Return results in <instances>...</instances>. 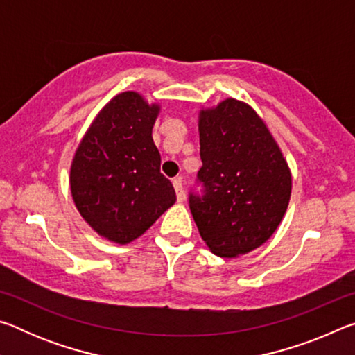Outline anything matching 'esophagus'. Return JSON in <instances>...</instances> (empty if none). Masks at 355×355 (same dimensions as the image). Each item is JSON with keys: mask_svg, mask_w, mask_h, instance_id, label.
Returning a JSON list of instances; mask_svg holds the SVG:
<instances>
[{"mask_svg": "<svg viewBox=\"0 0 355 355\" xmlns=\"http://www.w3.org/2000/svg\"><path fill=\"white\" fill-rule=\"evenodd\" d=\"M173 184V189H175V194H177V200L178 202H183L184 200V191H183V184H182V180L175 178L172 182Z\"/></svg>", "mask_w": 355, "mask_h": 355, "instance_id": "1", "label": "esophagus"}]
</instances>
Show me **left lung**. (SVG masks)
<instances>
[{
  "instance_id": "8db88e82",
  "label": "left lung",
  "mask_w": 355,
  "mask_h": 355,
  "mask_svg": "<svg viewBox=\"0 0 355 355\" xmlns=\"http://www.w3.org/2000/svg\"><path fill=\"white\" fill-rule=\"evenodd\" d=\"M203 196H189L196 225L218 257L249 254L277 230L291 197V172L263 119L225 98L199 114Z\"/></svg>"
}]
</instances>
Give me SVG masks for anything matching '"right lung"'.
I'll use <instances>...</instances> for the list:
<instances>
[{"mask_svg": "<svg viewBox=\"0 0 355 355\" xmlns=\"http://www.w3.org/2000/svg\"><path fill=\"white\" fill-rule=\"evenodd\" d=\"M159 110L137 92L116 95L94 119L71 161L78 211L112 243L135 241L177 200L159 172L161 155L152 137Z\"/></svg>", "mask_w": 355, "mask_h": 355, "instance_id": "right-lung-1", "label": "right lung"}]
</instances>
